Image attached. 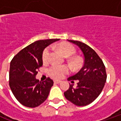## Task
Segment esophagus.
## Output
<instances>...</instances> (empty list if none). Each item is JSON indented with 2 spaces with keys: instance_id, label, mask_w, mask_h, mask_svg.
Segmentation results:
<instances>
[{
  "instance_id": "esophagus-1",
  "label": "esophagus",
  "mask_w": 121,
  "mask_h": 121,
  "mask_svg": "<svg viewBox=\"0 0 121 121\" xmlns=\"http://www.w3.org/2000/svg\"><path fill=\"white\" fill-rule=\"evenodd\" d=\"M54 84H59V83H60L61 81L58 80H54Z\"/></svg>"
}]
</instances>
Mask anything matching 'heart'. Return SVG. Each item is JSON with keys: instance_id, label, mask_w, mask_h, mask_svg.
Segmentation results:
<instances>
[{"instance_id": "1", "label": "heart", "mask_w": 121, "mask_h": 121, "mask_svg": "<svg viewBox=\"0 0 121 121\" xmlns=\"http://www.w3.org/2000/svg\"><path fill=\"white\" fill-rule=\"evenodd\" d=\"M58 48L60 50L63 55L65 56H71L76 52V49L73 46L67 43H63L58 45ZM51 48L47 47L43 50L42 54V60L43 63H48L50 60ZM73 64L75 66H78L80 64V60L78 58L73 60ZM70 71V68L67 65H52L48 69L47 73L48 75L52 78L55 79H59L62 78Z\"/></svg>"}]
</instances>
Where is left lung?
I'll list each match as a JSON object with an SVG mask.
<instances>
[{
    "label": "left lung",
    "mask_w": 121,
    "mask_h": 121,
    "mask_svg": "<svg viewBox=\"0 0 121 121\" xmlns=\"http://www.w3.org/2000/svg\"><path fill=\"white\" fill-rule=\"evenodd\" d=\"M81 49L84 56V65L78 73L69 78L77 86L69 85L64 95L69 101L78 106H84L95 100L101 93L106 82L107 74L103 61L96 52L88 45L78 41L68 40Z\"/></svg>",
    "instance_id": "left-lung-1"
}]
</instances>
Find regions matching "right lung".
<instances>
[{
	"mask_svg": "<svg viewBox=\"0 0 121 121\" xmlns=\"http://www.w3.org/2000/svg\"><path fill=\"white\" fill-rule=\"evenodd\" d=\"M58 40L36 41L19 52L11 61L9 87L15 97L23 106L35 108L47 99L54 82L50 78L39 81L35 76L43 65V50Z\"/></svg>",
	"mask_w": 121,
	"mask_h": 121,
	"instance_id": "add662e5",
	"label": "right lung"
}]
</instances>
